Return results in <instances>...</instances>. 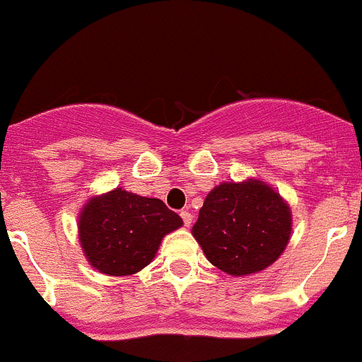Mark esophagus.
I'll list each match as a JSON object with an SVG mask.
<instances>
[{
    "mask_svg": "<svg viewBox=\"0 0 362 362\" xmlns=\"http://www.w3.org/2000/svg\"><path fill=\"white\" fill-rule=\"evenodd\" d=\"M181 219H183V223L187 228L192 225V214L188 212V210H183V212H181Z\"/></svg>",
    "mask_w": 362,
    "mask_h": 362,
    "instance_id": "obj_1",
    "label": "esophagus"
}]
</instances>
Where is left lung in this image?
<instances>
[{
    "label": "left lung",
    "instance_id": "left-lung-1",
    "mask_svg": "<svg viewBox=\"0 0 362 362\" xmlns=\"http://www.w3.org/2000/svg\"><path fill=\"white\" fill-rule=\"evenodd\" d=\"M192 233L214 267L230 276H250L284 252L292 212L264 181L221 183L204 199Z\"/></svg>",
    "mask_w": 362,
    "mask_h": 362
}]
</instances>
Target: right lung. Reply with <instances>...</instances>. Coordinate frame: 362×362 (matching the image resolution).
Wrapping results in <instances>:
<instances>
[{
    "label": "right lung",
    "mask_w": 362,
    "mask_h": 362,
    "mask_svg": "<svg viewBox=\"0 0 362 362\" xmlns=\"http://www.w3.org/2000/svg\"><path fill=\"white\" fill-rule=\"evenodd\" d=\"M183 219L156 197L123 188L86 201L79 214V243L86 261L107 276H132L150 264L166 233Z\"/></svg>",
    "instance_id": "1"
}]
</instances>
